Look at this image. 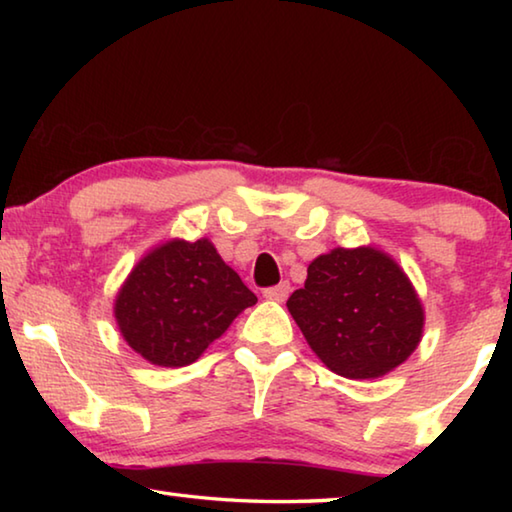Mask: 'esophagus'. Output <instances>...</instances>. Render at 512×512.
<instances>
[{
  "instance_id": "esophagus-1",
  "label": "esophagus",
  "mask_w": 512,
  "mask_h": 512,
  "mask_svg": "<svg viewBox=\"0 0 512 512\" xmlns=\"http://www.w3.org/2000/svg\"><path fill=\"white\" fill-rule=\"evenodd\" d=\"M289 293H291V284L289 282H280V284H275V287L266 289L264 291V298L273 300V302H284V300L289 298Z\"/></svg>"
}]
</instances>
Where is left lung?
I'll return each mask as SVG.
<instances>
[{
  "label": "left lung",
  "instance_id": "left-lung-1",
  "mask_svg": "<svg viewBox=\"0 0 512 512\" xmlns=\"http://www.w3.org/2000/svg\"><path fill=\"white\" fill-rule=\"evenodd\" d=\"M287 307L336 375L377 379L418 348L424 309L406 273L377 248H334L307 268Z\"/></svg>",
  "mask_w": 512,
  "mask_h": 512
}]
</instances>
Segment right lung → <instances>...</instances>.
<instances>
[{"instance_id":"1","label":"right lung","mask_w":512,"mask_h":512,"mask_svg":"<svg viewBox=\"0 0 512 512\" xmlns=\"http://www.w3.org/2000/svg\"><path fill=\"white\" fill-rule=\"evenodd\" d=\"M257 296L212 241L171 239L142 257L115 300L119 332L153 366L194 363Z\"/></svg>"}]
</instances>
